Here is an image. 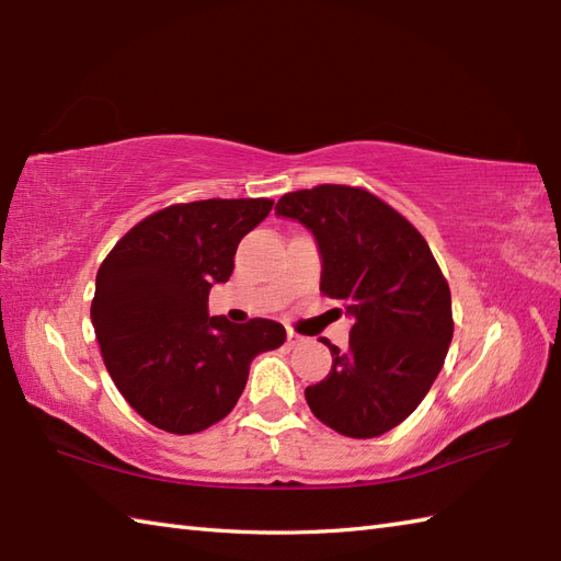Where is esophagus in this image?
Instances as JSON below:
<instances>
[{
  "label": "esophagus",
  "mask_w": 561,
  "mask_h": 561,
  "mask_svg": "<svg viewBox=\"0 0 561 561\" xmlns=\"http://www.w3.org/2000/svg\"><path fill=\"white\" fill-rule=\"evenodd\" d=\"M287 342H289V347H299V344H304L306 340L299 335V332L289 330V332H287Z\"/></svg>",
  "instance_id": "1"
}]
</instances>
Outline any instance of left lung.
Listing matches in <instances>:
<instances>
[{"label": "left lung", "instance_id": "1", "mask_svg": "<svg viewBox=\"0 0 561 561\" xmlns=\"http://www.w3.org/2000/svg\"><path fill=\"white\" fill-rule=\"evenodd\" d=\"M279 217L313 231L320 291L354 320L350 350L306 388L320 422L342 436L374 438L408 420L436 380L453 340L450 289L424 236L364 187L316 185L277 202Z\"/></svg>", "mask_w": 561, "mask_h": 561}]
</instances>
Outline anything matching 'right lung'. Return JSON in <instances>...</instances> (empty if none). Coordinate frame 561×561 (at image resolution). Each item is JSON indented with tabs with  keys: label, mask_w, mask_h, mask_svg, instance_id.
I'll list each match as a JSON object with an SVG mask.
<instances>
[{
	"label": "right lung",
	"mask_w": 561,
	"mask_h": 561,
	"mask_svg": "<svg viewBox=\"0 0 561 561\" xmlns=\"http://www.w3.org/2000/svg\"><path fill=\"white\" fill-rule=\"evenodd\" d=\"M274 202L199 199L133 226L103 260L91 301L103 364L137 414L169 434H197L229 414L250 362L287 330L267 318L207 313L209 289L233 272L241 238Z\"/></svg>",
	"instance_id": "obj_1"
}]
</instances>
